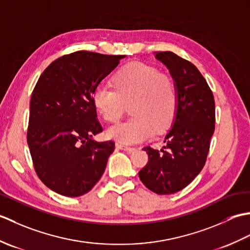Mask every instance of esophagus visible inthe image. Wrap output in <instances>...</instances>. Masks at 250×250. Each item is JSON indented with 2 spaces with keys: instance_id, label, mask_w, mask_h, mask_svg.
I'll use <instances>...</instances> for the list:
<instances>
[{
  "instance_id": "34e87169",
  "label": "esophagus",
  "mask_w": 250,
  "mask_h": 250,
  "mask_svg": "<svg viewBox=\"0 0 250 250\" xmlns=\"http://www.w3.org/2000/svg\"><path fill=\"white\" fill-rule=\"evenodd\" d=\"M116 147L117 148H120V149L125 150V151H133V150H135L134 147H130V146H126V145H124V144H120V143H117Z\"/></svg>"
}]
</instances>
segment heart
<instances>
[{
	"instance_id": "heart-1",
	"label": "heart",
	"mask_w": 250,
	"mask_h": 250,
	"mask_svg": "<svg viewBox=\"0 0 250 250\" xmlns=\"http://www.w3.org/2000/svg\"><path fill=\"white\" fill-rule=\"evenodd\" d=\"M114 86L99 84L95 88V108L109 124L121 118L128 104L133 116L108 129L110 139L133 144L149 139L155 130L161 132L172 124L177 108V90L167 74L144 63L133 62L116 73Z\"/></svg>"
}]
</instances>
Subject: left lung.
<instances>
[{
    "mask_svg": "<svg viewBox=\"0 0 250 250\" xmlns=\"http://www.w3.org/2000/svg\"><path fill=\"white\" fill-rule=\"evenodd\" d=\"M155 57L174 79L177 108L162 149L144 147L148 163L139 176L152 192L172 194L187 187L205 166L215 131V100L192 63L172 51H159Z\"/></svg>",
    "mask_w": 250,
    "mask_h": 250,
    "instance_id": "left-lung-1",
    "label": "left lung"
}]
</instances>
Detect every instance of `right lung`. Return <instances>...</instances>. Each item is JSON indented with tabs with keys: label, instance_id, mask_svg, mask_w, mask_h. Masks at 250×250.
Returning <instances> with one entry per match:
<instances>
[{
	"label": "right lung",
	"instance_id": "add662e5",
	"mask_svg": "<svg viewBox=\"0 0 250 250\" xmlns=\"http://www.w3.org/2000/svg\"><path fill=\"white\" fill-rule=\"evenodd\" d=\"M125 57L76 51L51 62L37 81L26 140L37 176L55 192L81 196L103 175L115 143L92 139L103 131L93 93Z\"/></svg>",
	"mask_w": 250,
	"mask_h": 250
}]
</instances>
